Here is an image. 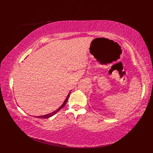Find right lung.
<instances>
[{"instance_id":"obj_1","label":"right lung","mask_w":153,"mask_h":153,"mask_svg":"<svg viewBox=\"0 0 153 153\" xmlns=\"http://www.w3.org/2000/svg\"><path fill=\"white\" fill-rule=\"evenodd\" d=\"M70 93H71V91L69 92V93L68 95H67V97H66V99L64 100V102L62 103V105H61L58 109H56L55 111L51 112V113H50V114H46V115H42V116H38V117H37V118H50V117L53 116V115H55L56 113H58V112L61 109H62V108L64 107V105H66V102H67V101H68V98H69V96Z\"/></svg>"}]
</instances>
